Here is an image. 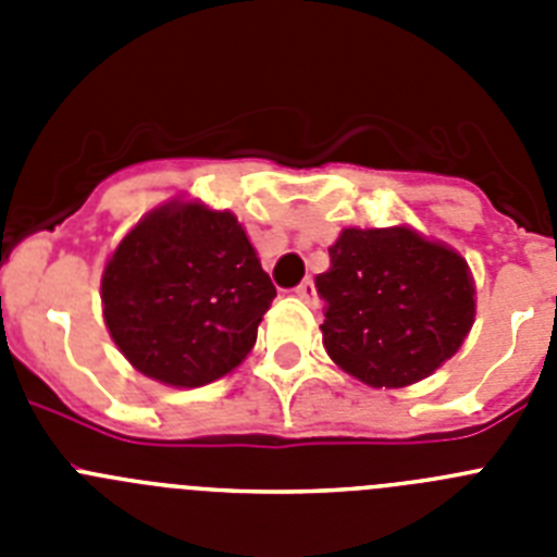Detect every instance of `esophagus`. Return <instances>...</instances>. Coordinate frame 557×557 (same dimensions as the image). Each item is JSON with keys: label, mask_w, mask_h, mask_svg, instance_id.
Listing matches in <instances>:
<instances>
[{"label": "esophagus", "mask_w": 557, "mask_h": 557, "mask_svg": "<svg viewBox=\"0 0 557 557\" xmlns=\"http://www.w3.org/2000/svg\"><path fill=\"white\" fill-rule=\"evenodd\" d=\"M295 295H298V298H301V301H307V304H312L314 301V282L312 278H304L301 284H298V287H295Z\"/></svg>", "instance_id": "34e87169"}]
</instances>
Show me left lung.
Segmentation results:
<instances>
[{"instance_id": "8db88e82", "label": "left lung", "mask_w": 557, "mask_h": 557, "mask_svg": "<svg viewBox=\"0 0 557 557\" xmlns=\"http://www.w3.org/2000/svg\"><path fill=\"white\" fill-rule=\"evenodd\" d=\"M314 278L323 348L368 387L416 385L466 343L476 314L469 262L410 225L343 228Z\"/></svg>"}]
</instances>
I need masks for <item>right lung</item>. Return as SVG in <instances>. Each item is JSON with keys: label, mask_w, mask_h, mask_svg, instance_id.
Here are the masks:
<instances>
[{"label": "right lung", "mask_w": 557, "mask_h": 557, "mask_svg": "<svg viewBox=\"0 0 557 557\" xmlns=\"http://www.w3.org/2000/svg\"><path fill=\"white\" fill-rule=\"evenodd\" d=\"M100 298L108 334L136 371L203 387L248 357L275 287L236 214L175 198L122 236Z\"/></svg>", "instance_id": "1"}]
</instances>
